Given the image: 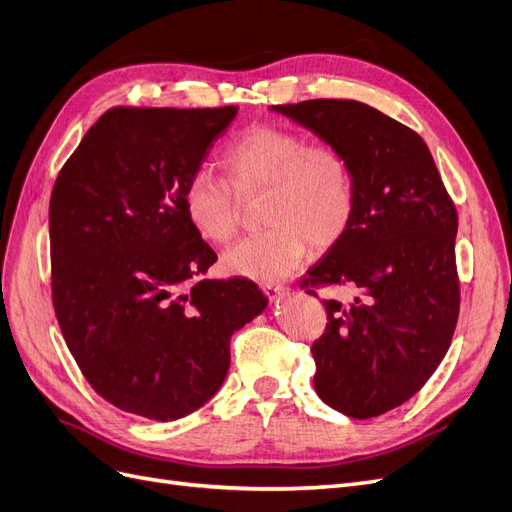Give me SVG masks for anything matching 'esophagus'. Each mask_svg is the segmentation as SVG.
I'll return each instance as SVG.
<instances>
[{
    "label": "esophagus",
    "mask_w": 512,
    "mask_h": 512,
    "mask_svg": "<svg viewBox=\"0 0 512 512\" xmlns=\"http://www.w3.org/2000/svg\"><path fill=\"white\" fill-rule=\"evenodd\" d=\"M289 291V287H285V285H263V293H266L268 297H270V301H278L282 295H285Z\"/></svg>",
    "instance_id": "1"
}]
</instances>
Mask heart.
Segmentation results:
<instances>
[{
    "label": "heart",
    "instance_id": "b5f03b06",
    "mask_svg": "<svg viewBox=\"0 0 512 512\" xmlns=\"http://www.w3.org/2000/svg\"><path fill=\"white\" fill-rule=\"evenodd\" d=\"M232 190L213 175L196 173L183 189L185 211L196 230L225 244L238 230V200L263 192L261 223L223 257L232 274L278 280L306 255L308 242L325 249L342 238L354 213V183L346 158L329 145L310 143L295 130L253 126L221 156Z\"/></svg>",
    "mask_w": 512,
    "mask_h": 512
}]
</instances>
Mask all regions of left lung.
Masks as SVG:
<instances>
[{
  "instance_id": "1",
  "label": "left lung",
  "mask_w": 512,
  "mask_h": 512,
  "mask_svg": "<svg viewBox=\"0 0 512 512\" xmlns=\"http://www.w3.org/2000/svg\"><path fill=\"white\" fill-rule=\"evenodd\" d=\"M272 111L350 166V225L310 270L314 285L348 291L323 301L329 323L312 346L314 390L348 418H375L409 401L449 350L460 312L456 206L422 137L386 113L348 99Z\"/></svg>"
}]
</instances>
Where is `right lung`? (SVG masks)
<instances>
[{"label":"right lung","mask_w":512,"mask_h":512,"mask_svg":"<svg viewBox=\"0 0 512 512\" xmlns=\"http://www.w3.org/2000/svg\"><path fill=\"white\" fill-rule=\"evenodd\" d=\"M236 113L111 109L52 189V301L67 348L105 401L147 420L211 401L230 337L268 308L253 280L202 278L217 255L183 204Z\"/></svg>","instance_id":"add662e5"}]
</instances>
